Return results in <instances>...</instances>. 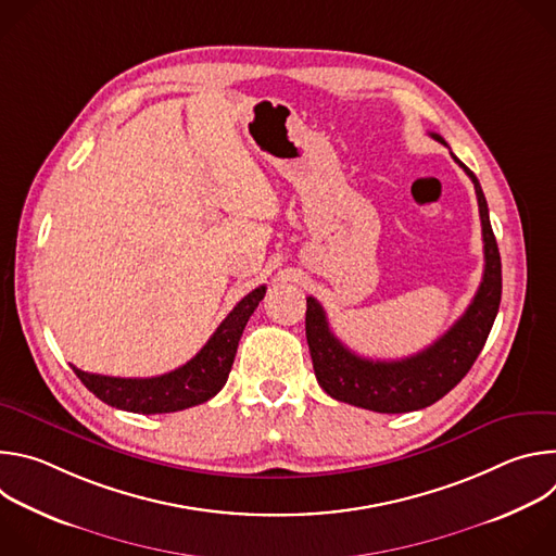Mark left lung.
<instances>
[{
  "instance_id": "left-lung-1",
  "label": "left lung",
  "mask_w": 556,
  "mask_h": 556,
  "mask_svg": "<svg viewBox=\"0 0 556 556\" xmlns=\"http://www.w3.org/2000/svg\"><path fill=\"white\" fill-rule=\"evenodd\" d=\"M431 138L444 142L440 134L431 131ZM453 161L472 180L478 195L486 262L482 283L466 312L433 345L401 361H371L354 354L332 334L321 303L307 296L305 337L314 374L324 391L341 403L378 414L425 409L438 403L468 374L491 334L502 301L500 249L480 180L457 155H453Z\"/></svg>"
}]
</instances>
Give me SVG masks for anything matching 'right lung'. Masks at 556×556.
<instances>
[{
  "label": "right lung",
  "mask_w": 556,
  "mask_h": 556,
  "mask_svg": "<svg viewBox=\"0 0 556 556\" xmlns=\"http://www.w3.org/2000/svg\"><path fill=\"white\" fill-rule=\"evenodd\" d=\"M264 294L266 286L249 292L228 312L206 345L189 363L169 374L153 378H114L81 371L74 365L72 369L99 401L123 412L151 416L202 405L226 384L242 332Z\"/></svg>",
  "instance_id": "add662e5"
}]
</instances>
